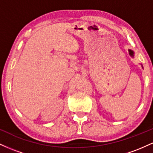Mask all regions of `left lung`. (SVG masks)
Returning <instances> with one entry per match:
<instances>
[{
	"instance_id": "obj_1",
	"label": "left lung",
	"mask_w": 153,
	"mask_h": 153,
	"mask_svg": "<svg viewBox=\"0 0 153 153\" xmlns=\"http://www.w3.org/2000/svg\"><path fill=\"white\" fill-rule=\"evenodd\" d=\"M129 55L131 56V57H134V52H133L132 50H129Z\"/></svg>"
}]
</instances>
